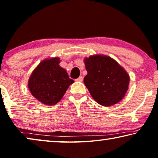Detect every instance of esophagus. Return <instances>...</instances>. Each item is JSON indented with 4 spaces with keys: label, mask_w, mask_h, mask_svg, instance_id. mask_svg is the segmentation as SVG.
<instances>
[{
    "label": "esophagus",
    "mask_w": 158,
    "mask_h": 158,
    "mask_svg": "<svg viewBox=\"0 0 158 158\" xmlns=\"http://www.w3.org/2000/svg\"><path fill=\"white\" fill-rule=\"evenodd\" d=\"M76 81H79V82L82 81H83V77H79V78L76 79Z\"/></svg>",
    "instance_id": "1"
}]
</instances>
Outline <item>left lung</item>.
Here are the masks:
<instances>
[{"label":"left lung","mask_w":158,"mask_h":158,"mask_svg":"<svg viewBox=\"0 0 158 158\" xmlns=\"http://www.w3.org/2000/svg\"><path fill=\"white\" fill-rule=\"evenodd\" d=\"M87 74L84 82L93 98L109 106L124 97L129 85L128 73L109 56L94 55L84 60Z\"/></svg>","instance_id":"8db88e82"}]
</instances>
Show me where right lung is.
I'll use <instances>...</instances> for the list:
<instances>
[{
  "label": "right lung",
  "mask_w": 158,
  "mask_h": 158,
  "mask_svg": "<svg viewBox=\"0 0 158 158\" xmlns=\"http://www.w3.org/2000/svg\"><path fill=\"white\" fill-rule=\"evenodd\" d=\"M60 62L57 57L42 61L30 77L28 88L30 92L44 104L57 103L68 87L74 83L66 70L59 65Z\"/></svg>",
  "instance_id": "right-lung-1"
}]
</instances>
